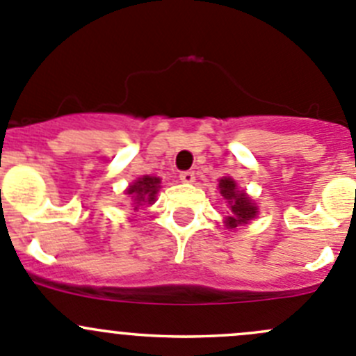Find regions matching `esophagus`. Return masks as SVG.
Wrapping results in <instances>:
<instances>
[{
  "label": "esophagus",
  "instance_id": "esophagus-1",
  "mask_svg": "<svg viewBox=\"0 0 356 356\" xmlns=\"http://www.w3.org/2000/svg\"><path fill=\"white\" fill-rule=\"evenodd\" d=\"M179 177H181V181L182 182H195V172L193 170H184V172H181V175H179Z\"/></svg>",
  "mask_w": 356,
  "mask_h": 356
}]
</instances>
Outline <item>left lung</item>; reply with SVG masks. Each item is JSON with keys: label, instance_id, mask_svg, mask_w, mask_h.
<instances>
[{"label": "left lung", "instance_id": "1", "mask_svg": "<svg viewBox=\"0 0 356 356\" xmlns=\"http://www.w3.org/2000/svg\"><path fill=\"white\" fill-rule=\"evenodd\" d=\"M219 189L220 195L226 200H229V216L226 217V226L229 229H233L238 224H243L247 220H250L252 217H255L257 207L252 203V200L243 191H238L233 179H220Z\"/></svg>", "mask_w": 356, "mask_h": 356}]
</instances>
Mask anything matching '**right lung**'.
<instances>
[{
    "label": "right lung",
    "mask_w": 356,
    "mask_h": 356,
    "mask_svg": "<svg viewBox=\"0 0 356 356\" xmlns=\"http://www.w3.org/2000/svg\"><path fill=\"white\" fill-rule=\"evenodd\" d=\"M158 188H160V179L151 177V175H144V177H140L139 181H136L129 189H127V195L132 196V200L137 203V207H139L143 205V203H153L154 198H156Z\"/></svg>",
    "instance_id": "add662e5"
}]
</instances>
